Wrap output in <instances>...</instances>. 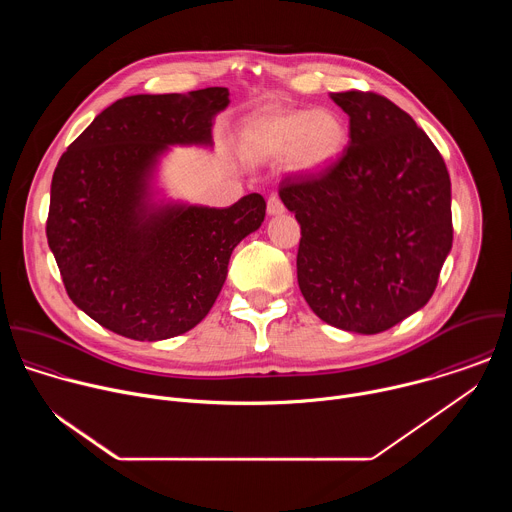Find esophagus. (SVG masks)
<instances>
[{
  "label": "esophagus",
  "instance_id": "obj_1",
  "mask_svg": "<svg viewBox=\"0 0 512 512\" xmlns=\"http://www.w3.org/2000/svg\"><path fill=\"white\" fill-rule=\"evenodd\" d=\"M267 212L269 214H283L285 212V204L281 202V198L277 194H271L267 200Z\"/></svg>",
  "mask_w": 512,
  "mask_h": 512
}]
</instances>
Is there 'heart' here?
<instances>
[{
	"mask_svg": "<svg viewBox=\"0 0 512 512\" xmlns=\"http://www.w3.org/2000/svg\"><path fill=\"white\" fill-rule=\"evenodd\" d=\"M346 121L332 109H294L255 119L245 129V152L257 160H289L298 172H320L344 150Z\"/></svg>",
	"mask_w": 512,
	"mask_h": 512,
	"instance_id": "1",
	"label": "heart"
}]
</instances>
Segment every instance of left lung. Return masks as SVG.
<instances>
[{"instance_id":"left-lung-1","label":"left lung","mask_w":512,"mask_h":512,"mask_svg":"<svg viewBox=\"0 0 512 512\" xmlns=\"http://www.w3.org/2000/svg\"><path fill=\"white\" fill-rule=\"evenodd\" d=\"M350 117L342 156L289 174L279 198L302 227L298 283L330 326L379 334L421 310L452 249L446 162L409 113L377 93H334Z\"/></svg>"}]
</instances>
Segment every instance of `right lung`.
<instances>
[{"mask_svg":"<svg viewBox=\"0 0 512 512\" xmlns=\"http://www.w3.org/2000/svg\"><path fill=\"white\" fill-rule=\"evenodd\" d=\"M229 89L131 95L101 111L58 160L46 221L68 298L103 328L166 340L194 328L227 279L233 249L265 218L257 192L229 208L152 202L168 145H210Z\"/></svg>","mask_w":512,"mask_h":512,"instance_id":"add662e5","label":"right lung"}]
</instances>
